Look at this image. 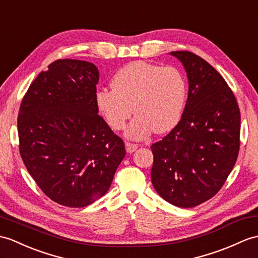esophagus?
Returning a JSON list of instances; mask_svg holds the SVG:
<instances>
[{
    "mask_svg": "<svg viewBox=\"0 0 258 258\" xmlns=\"http://www.w3.org/2000/svg\"><path fill=\"white\" fill-rule=\"evenodd\" d=\"M125 148H126V152L128 154H132V153H134L137 148H139V146H137L136 144L126 143V144H125Z\"/></svg>",
    "mask_w": 258,
    "mask_h": 258,
    "instance_id": "34e87169",
    "label": "esophagus"
}]
</instances>
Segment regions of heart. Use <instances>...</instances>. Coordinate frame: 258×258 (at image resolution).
Listing matches in <instances>:
<instances>
[{"label":"heart","mask_w":258,"mask_h":258,"mask_svg":"<svg viewBox=\"0 0 258 258\" xmlns=\"http://www.w3.org/2000/svg\"><path fill=\"white\" fill-rule=\"evenodd\" d=\"M113 89L100 88L94 101L100 114L113 130L124 127L125 137L145 140L154 131L166 133L180 121L187 100V82L175 67H160L133 61L119 69L112 79Z\"/></svg>","instance_id":"b5f03b06"}]
</instances>
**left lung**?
<instances>
[{
	"label": "left lung",
	"mask_w": 258,
	"mask_h": 258,
	"mask_svg": "<svg viewBox=\"0 0 258 258\" xmlns=\"http://www.w3.org/2000/svg\"><path fill=\"white\" fill-rule=\"evenodd\" d=\"M188 78V99L180 121L152 145V183L167 202L194 208L222 188L239 149L241 114L232 90L205 59L171 51Z\"/></svg>",
	"instance_id": "8db88e82"
}]
</instances>
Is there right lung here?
Segmentation results:
<instances>
[{"instance_id": "1", "label": "right lung", "mask_w": 258, "mask_h": 258, "mask_svg": "<svg viewBox=\"0 0 258 258\" xmlns=\"http://www.w3.org/2000/svg\"><path fill=\"white\" fill-rule=\"evenodd\" d=\"M98 82L93 63L59 59L41 71L21 103L22 159L43 192L61 206L99 200L125 157L123 141L99 115Z\"/></svg>"}]
</instances>
